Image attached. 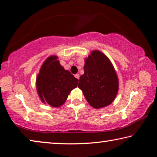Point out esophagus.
Returning a JSON list of instances; mask_svg holds the SVG:
<instances>
[{
  "label": "esophagus",
  "mask_w": 157,
  "mask_h": 157,
  "mask_svg": "<svg viewBox=\"0 0 157 157\" xmlns=\"http://www.w3.org/2000/svg\"><path fill=\"white\" fill-rule=\"evenodd\" d=\"M74 76H75L77 79H78V78H79V77H80V76H79V74H75V75H74Z\"/></svg>",
  "instance_id": "obj_1"
}]
</instances>
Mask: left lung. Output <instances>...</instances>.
<instances>
[{
  "label": "left lung",
  "instance_id": "obj_1",
  "mask_svg": "<svg viewBox=\"0 0 157 157\" xmlns=\"http://www.w3.org/2000/svg\"><path fill=\"white\" fill-rule=\"evenodd\" d=\"M84 74L78 87L94 109L108 106L113 101L118 91V79L111 63L104 53L92 51L85 60Z\"/></svg>",
  "mask_w": 157,
  "mask_h": 157
}]
</instances>
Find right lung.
<instances>
[{
	"instance_id": "right-lung-1",
	"label": "right lung",
	"mask_w": 157,
	"mask_h": 157,
	"mask_svg": "<svg viewBox=\"0 0 157 157\" xmlns=\"http://www.w3.org/2000/svg\"><path fill=\"white\" fill-rule=\"evenodd\" d=\"M57 58L52 56L45 60L36 81L40 99L53 107L63 105L78 82L74 75L60 65Z\"/></svg>"
}]
</instances>
